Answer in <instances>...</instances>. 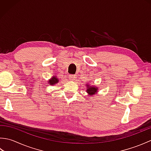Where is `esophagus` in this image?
Returning <instances> with one entry per match:
<instances>
[{"label":"esophagus","mask_w":151,"mask_h":151,"mask_svg":"<svg viewBox=\"0 0 151 151\" xmlns=\"http://www.w3.org/2000/svg\"><path fill=\"white\" fill-rule=\"evenodd\" d=\"M69 76L70 81H74V80L75 79V77H76L75 75H70Z\"/></svg>","instance_id":"34e87169"}]
</instances>
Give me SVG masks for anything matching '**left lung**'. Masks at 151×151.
<instances>
[{
  "label": "left lung",
  "instance_id": "8db88e82",
  "mask_svg": "<svg viewBox=\"0 0 151 151\" xmlns=\"http://www.w3.org/2000/svg\"><path fill=\"white\" fill-rule=\"evenodd\" d=\"M88 87H89V88L87 89V92L89 95H94L97 91V88H95V87H91V86L89 87V86H88Z\"/></svg>",
  "mask_w": 151,
  "mask_h": 151
}]
</instances>
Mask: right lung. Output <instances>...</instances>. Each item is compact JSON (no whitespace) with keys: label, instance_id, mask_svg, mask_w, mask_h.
I'll return each mask as SVG.
<instances>
[{"label":"right lung","instance_id":"1","mask_svg":"<svg viewBox=\"0 0 151 151\" xmlns=\"http://www.w3.org/2000/svg\"><path fill=\"white\" fill-rule=\"evenodd\" d=\"M58 79H57L55 76H53V77L51 78V79H50V81H49V84H50V85H54V84H56L57 82H58Z\"/></svg>","mask_w":151,"mask_h":151}]
</instances>
